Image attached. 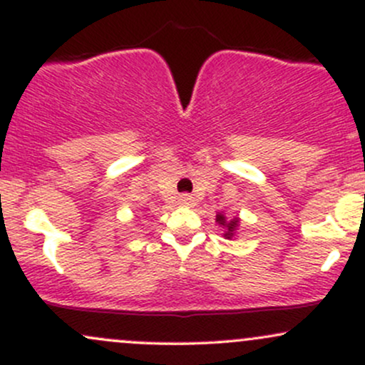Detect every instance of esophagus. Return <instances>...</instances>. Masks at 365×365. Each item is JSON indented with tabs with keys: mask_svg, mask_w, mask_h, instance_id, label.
Segmentation results:
<instances>
[{
	"mask_svg": "<svg viewBox=\"0 0 365 365\" xmlns=\"http://www.w3.org/2000/svg\"><path fill=\"white\" fill-rule=\"evenodd\" d=\"M178 202L182 204V206H188V204L192 202V197H190V195H182V197H180V199H178Z\"/></svg>",
	"mask_w": 365,
	"mask_h": 365,
	"instance_id": "1",
	"label": "esophagus"
}]
</instances>
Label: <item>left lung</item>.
<instances>
[{
  "label": "left lung",
  "instance_id": "left-lung-1",
  "mask_svg": "<svg viewBox=\"0 0 365 365\" xmlns=\"http://www.w3.org/2000/svg\"><path fill=\"white\" fill-rule=\"evenodd\" d=\"M216 223L217 226H221L223 228V237L226 240H232L233 237H237V232H238V226H240V217L235 216V217H226V215L223 212H217L216 215Z\"/></svg>",
  "mask_w": 365,
  "mask_h": 365
}]
</instances>
